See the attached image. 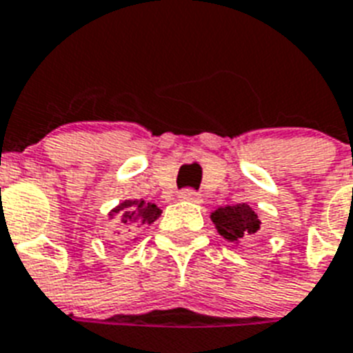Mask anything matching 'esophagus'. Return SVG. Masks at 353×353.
<instances>
[{
	"label": "esophagus",
	"mask_w": 353,
	"mask_h": 353,
	"mask_svg": "<svg viewBox=\"0 0 353 353\" xmlns=\"http://www.w3.org/2000/svg\"><path fill=\"white\" fill-rule=\"evenodd\" d=\"M179 199L185 200V202H194V204H200V202H202V196H200V193H196V191H193V190L180 191Z\"/></svg>",
	"instance_id": "1"
}]
</instances>
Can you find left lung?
<instances>
[{
	"instance_id": "8db88e82",
	"label": "left lung",
	"mask_w": 353,
	"mask_h": 353,
	"mask_svg": "<svg viewBox=\"0 0 353 353\" xmlns=\"http://www.w3.org/2000/svg\"><path fill=\"white\" fill-rule=\"evenodd\" d=\"M210 216L219 235L235 244H239L241 239H246L248 235H253L261 230L259 216L252 210V205H248L246 202L235 205H221L211 211Z\"/></svg>"
}]
</instances>
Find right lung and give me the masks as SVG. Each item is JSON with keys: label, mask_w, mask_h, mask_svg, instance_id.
I'll list each match as a JSON object with an SVG mask.
<instances>
[{"label": "right lung", "mask_w": 353, "mask_h": 353, "mask_svg": "<svg viewBox=\"0 0 353 353\" xmlns=\"http://www.w3.org/2000/svg\"><path fill=\"white\" fill-rule=\"evenodd\" d=\"M160 215L162 210L157 204L145 202L142 199H128L109 211V221H117L114 233L120 235V231L137 233L143 225L153 224Z\"/></svg>", "instance_id": "add662e5"}]
</instances>
